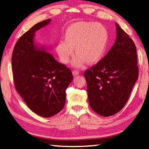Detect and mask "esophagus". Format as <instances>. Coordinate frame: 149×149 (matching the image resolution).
Here are the masks:
<instances>
[{"mask_svg":"<svg viewBox=\"0 0 149 149\" xmlns=\"http://www.w3.org/2000/svg\"><path fill=\"white\" fill-rule=\"evenodd\" d=\"M72 74L74 75V76H76V75H78L79 74V72L77 71V70H73L72 72Z\"/></svg>","mask_w":149,"mask_h":149,"instance_id":"1","label":"esophagus"}]
</instances>
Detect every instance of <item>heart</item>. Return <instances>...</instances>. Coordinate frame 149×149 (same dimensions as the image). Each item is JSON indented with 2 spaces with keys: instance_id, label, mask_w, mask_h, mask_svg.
Returning a JSON list of instances; mask_svg holds the SVG:
<instances>
[{
  "instance_id": "obj_1",
  "label": "heart",
  "mask_w": 149,
  "mask_h": 149,
  "mask_svg": "<svg viewBox=\"0 0 149 149\" xmlns=\"http://www.w3.org/2000/svg\"><path fill=\"white\" fill-rule=\"evenodd\" d=\"M108 34L106 29L99 23L77 22L66 30L64 40L56 45L55 51L61 63H68L71 56H75L72 65L81 67L84 64H94L101 60L107 46Z\"/></svg>"
}]
</instances>
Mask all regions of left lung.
I'll use <instances>...</instances> for the list:
<instances>
[{"instance_id": "left-lung-1", "label": "left lung", "mask_w": 149, "mask_h": 149, "mask_svg": "<svg viewBox=\"0 0 149 149\" xmlns=\"http://www.w3.org/2000/svg\"><path fill=\"white\" fill-rule=\"evenodd\" d=\"M117 38L101 61L84 73L89 105L104 117L123 109L138 79L137 49L134 42L115 23Z\"/></svg>"}]
</instances>
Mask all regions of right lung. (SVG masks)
Returning <instances> with one entry per match:
<instances>
[{"instance_id":"add662e5","label":"right lung","mask_w":149,"mask_h":149,"mask_svg":"<svg viewBox=\"0 0 149 149\" xmlns=\"http://www.w3.org/2000/svg\"><path fill=\"white\" fill-rule=\"evenodd\" d=\"M51 21L38 23L22 35L12 56L16 91L30 109L43 117H52L63 109L66 90L73 80L72 72L55 60L49 47L34 42L36 32Z\"/></svg>"}]
</instances>
